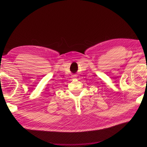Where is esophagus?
I'll return each instance as SVG.
<instances>
[{"label": "esophagus", "mask_w": 147, "mask_h": 147, "mask_svg": "<svg viewBox=\"0 0 147 147\" xmlns=\"http://www.w3.org/2000/svg\"><path fill=\"white\" fill-rule=\"evenodd\" d=\"M73 78H74V76H73Z\"/></svg>", "instance_id": "1"}]
</instances>
